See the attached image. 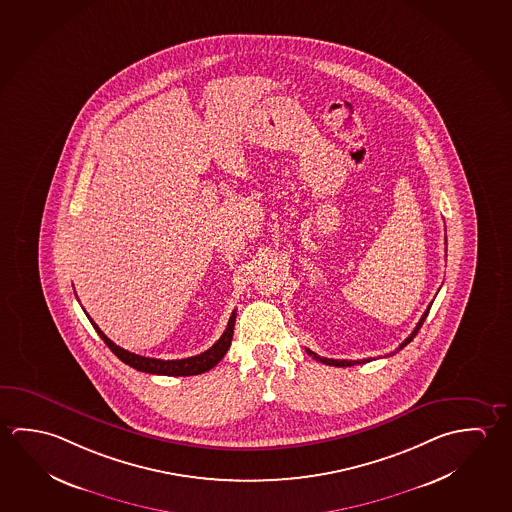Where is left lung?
I'll return each mask as SVG.
<instances>
[{
  "mask_svg": "<svg viewBox=\"0 0 512 512\" xmlns=\"http://www.w3.org/2000/svg\"><path fill=\"white\" fill-rule=\"evenodd\" d=\"M430 307H432V303H430V305H428L427 307V310L423 312V316H421V319H419L416 328L412 330L411 336L407 337V339H405V341H403V343L400 344V346H398V350H396V352H400L402 348H405V346L411 343L412 339L416 337V334H418L419 332V328H421V325H423V321H425V318H427L428 316V310H430ZM305 350H307V353H309L312 359H316V361L323 362V364H327V366H336V368H348V366H355V364H364V362L371 361V359H362V361H339V359H327V357H319L318 353L312 352V350H309V348H305Z\"/></svg>",
  "mask_w": 512,
  "mask_h": 512,
  "instance_id": "8db88e82",
  "label": "left lung"
}]
</instances>
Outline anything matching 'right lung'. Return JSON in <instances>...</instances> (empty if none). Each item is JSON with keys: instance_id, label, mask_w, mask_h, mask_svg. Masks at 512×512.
Masks as SVG:
<instances>
[{"instance_id": "right-lung-1", "label": "right lung", "mask_w": 512, "mask_h": 512, "mask_svg": "<svg viewBox=\"0 0 512 512\" xmlns=\"http://www.w3.org/2000/svg\"><path fill=\"white\" fill-rule=\"evenodd\" d=\"M89 321L93 323L94 330L98 332V336L105 341V344L109 346L119 361L125 362L128 366L137 369V371H144V373H150V375L191 377V375H200V373L209 371V369L214 368L225 357V353L228 352L230 343H232V336H234L235 310L232 312L230 319H228L227 330L223 332V336L219 337L216 343L210 346L207 352L194 355V357H187V359H178V361H162V359H151V357H143V355L128 352V350L121 348L118 344L112 343L109 337L101 332L100 327L94 323L93 319L89 318Z\"/></svg>"}]
</instances>
